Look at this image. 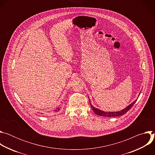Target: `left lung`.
<instances>
[{
    "label": "left lung",
    "mask_w": 155,
    "mask_h": 155,
    "mask_svg": "<svg viewBox=\"0 0 155 155\" xmlns=\"http://www.w3.org/2000/svg\"><path fill=\"white\" fill-rule=\"evenodd\" d=\"M136 101L137 100H136L134 102H132L131 104L128 105L124 109L121 110V111H120V112H106L101 111V110H100L94 107L91 105V102H90V105H91L92 109L93 110L94 112L96 114H97V115H98L99 116H102V117H120V116H122V115H124L126 112H127V111H129V110L131 108V107L134 105V104L136 103Z\"/></svg>",
    "instance_id": "obj_1"
}]
</instances>
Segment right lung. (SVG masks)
I'll return each mask as SVG.
<instances>
[{
    "label": "right lung",
    "mask_w": 155,
    "mask_h": 155,
    "mask_svg": "<svg viewBox=\"0 0 155 155\" xmlns=\"http://www.w3.org/2000/svg\"><path fill=\"white\" fill-rule=\"evenodd\" d=\"M59 110V108H56V109L54 110V111L56 112H58Z\"/></svg>",
    "instance_id": "add662e5"
}]
</instances>
